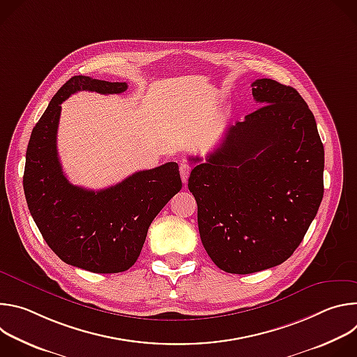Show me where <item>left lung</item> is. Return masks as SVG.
I'll return each mask as SVG.
<instances>
[{
  "label": "left lung",
  "instance_id": "left-lung-1",
  "mask_svg": "<svg viewBox=\"0 0 357 357\" xmlns=\"http://www.w3.org/2000/svg\"><path fill=\"white\" fill-rule=\"evenodd\" d=\"M127 89L126 82L70 77L49 101L26 148L24 192L39 231L66 264L97 274L134 266L151 222L182 188L176 162L100 190L76 186L63 174L56 145L61 105L79 91L120 94Z\"/></svg>",
  "mask_w": 357,
  "mask_h": 357
}]
</instances>
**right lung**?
Listing matches in <instances>:
<instances>
[{"label": "right lung", "instance_id": "right-lung-1", "mask_svg": "<svg viewBox=\"0 0 357 357\" xmlns=\"http://www.w3.org/2000/svg\"><path fill=\"white\" fill-rule=\"evenodd\" d=\"M251 87L256 109L229 128L205 164L189 160L196 164L188 188L197 203L200 240L212 261L231 274L284 263L324 197L325 151L308 105L271 79Z\"/></svg>", "mask_w": 357, "mask_h": 357}]
</instances>
